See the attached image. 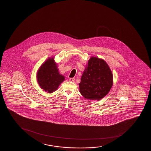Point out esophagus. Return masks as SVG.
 I'll list each match as a JSON object with an SVG mask.
<instances>
[{
  "mask_svg": "<svg viewBox=\"0 0 151 151\" xmlns=\"http://www.w3.org/2000/svg\"><path fill=\"white\" fill-rule=\"evenodd\" d=\"M75 80V78H69V81H70V82H73Z\"/></svg>",
  "mask_w": 151,
  "mask_h": 151,
  "instance_id": "1",
  "label": "esophagus"
}]
</instances>
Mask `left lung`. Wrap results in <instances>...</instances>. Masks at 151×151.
Here are the masks:
<instances>
[{
	"label": "left lung",
	"instance_id": "left-lung-1",
	"mask_svg": "<svg viewBox=\"0 0 151 151\" xmlns=\"http://www.w3.org/2000/svg\"><path fill=\"white\" fill-rule=\"evenodd\" d=\"M112 85V73L107 63L97 57L90 58L79 83L81 94L86 99L100 100Z\"/></svg>",
	"mask_w": 151,
	"mask_h": 151
}]
</instances>
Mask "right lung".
I'll return each mask as SVG.
<instances>
[{
    "label": "right lung",
    "instance_id": "1",
    "mask_svg": "<svg viewBox=\"0 0 151 151\" xmlns=\"http://www.w3.org/2000/svg\"><path fill=\"white\" fill-rule=\"evenodd\" d=\"M37 78L40 87L49 93L55 91L65 80L64 76L59 73L53 57L42 64L37 73Z\"/></svg>",
    "mask_w": 151,
    "mask_h": 151
}]
</instances>
